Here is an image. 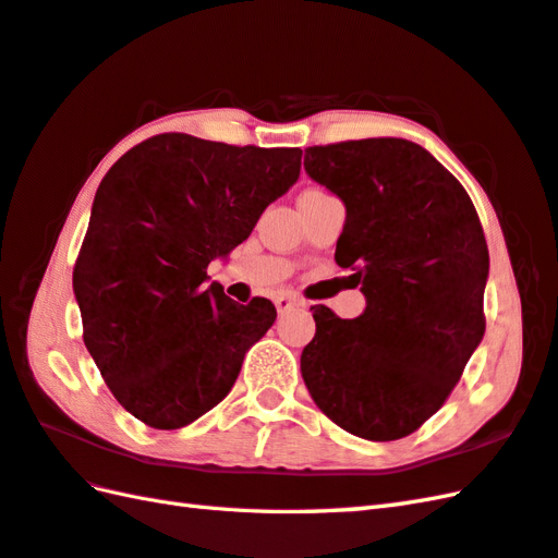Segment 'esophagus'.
Returning <instances> with one entry per match:
<instances>
[{
  "instance_id": "obj_1",
  "label": "esophagus",
  "mask_w": 558,
  "mask_h": 558,
  "mask_svg": "<svg viewBox=\"0 0 558 558\" xmlns=\"http://www.w3.org/2000/svg\"><path fill=\"white\" fill-rule=\"evenodd\" d=\"M302 304H304V302L300 300V296H294V294H280V296H276L278 314H284V311L296 308V306H302Z\"/></svg>"
}]
</instances>
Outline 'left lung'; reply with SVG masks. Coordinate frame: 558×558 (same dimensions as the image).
Wrapping results in <instances>:
<instances>
[{
	"mask_svg": "<svg viewBox=\"0 0 558 558\" xmlns=\"http://www.w3.org/2000/svg\"><path fill=\"white\" fill-rule=\"evenodd\" d=\"M311 180L347 209L335 262L354 268L366 308H314L302 378L316 407L371 442L411 435L445 404L485 335L489 254L459 180L416 142L308 147Z\"/></svg>",
	"mask_w": 558,
	"mask_h": 558,
	"instance_id": "left-lung-1",
	"label": "left lung"
}]
</instances>
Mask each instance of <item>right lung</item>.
Returning <instances> with one entry per match:
<instances>
[{"label": "right lung", "mask_w": 558, "mask_h": 558, "mask_svg": "<svg viewBox=\"0 0 558 558\" xmlns=\"http://www.w3.org/2000/svg\"><path fill=\"white\" fill-rule=\"evenodd\" d=\"M300 168L302 149L166 133L104 175L73 294L89 356L142 423L178 430L211 411L274 326V304L264 296L238 304L220 282L206 284V266L250 238Z\"/></svg>", "instance_id": "add662e5"}]
</instances>
